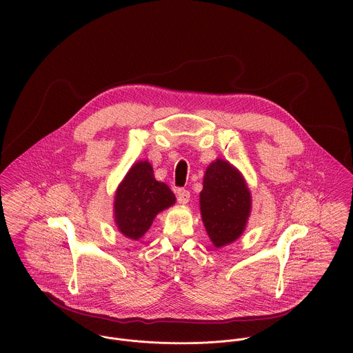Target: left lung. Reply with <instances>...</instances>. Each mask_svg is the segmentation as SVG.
I'll return each instance as SVG.
<instances>
[{"instance_id":"8db88e82","label":"left lung","mask_w":353,"mask_h":353,"mask_svg":"<svg viewBox=\"0 0 353 353\" xmlns=\"http://www.w3.org/2000/svg\"><path fill=\"white\" fill-rule=\"evenodd\" d=\"M176 203L173 191L154 174L148 161H139L125 174L114 195V221L119 230L134 240L141 239L155 216Z\"/></svg>"}]
</instances>
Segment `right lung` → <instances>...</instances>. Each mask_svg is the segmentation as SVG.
Here are the masks:
<instances>
[{
    "label": "right lung",
    "instance_id": "right-lung-1",
    "mask_svg": "<svg viewBox=\"0 0 353 353\" xmlns=\"http://www.w3.org/2000/svg\"><path fill=\"white\" fill-rule=\"evenodd\" d=\"M199 205L211 241L223 247L244 232L251 212V192L233 165L216 159L205 172Z\"/></svg>",
    "mask_w": 353,
    "mask_h": 353
}]
</instances>
